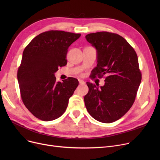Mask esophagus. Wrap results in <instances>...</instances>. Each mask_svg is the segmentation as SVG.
Returning <instances> with one entry per match:
<instances>
[{
	"label": "esophagus",
	"mask_w": 160,
	"mask_h": 160,
	"mask_svg": "<svg viewBox=\"0 0 160 160\" xmlns=\"http://www.w3.org/2000/svg\"><path fill=\"white\" fill-rule=\"evenodd\" d=\"M78 82H79V83H80V84H83V83H85L84 81L82 80H80V79H79V80H78Z\"/></svg>",
	"instance_id": "esophagus-1"
}]
</instances>
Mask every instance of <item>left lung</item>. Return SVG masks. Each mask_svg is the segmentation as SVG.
I'll return each mask as SVG.
<instances>
[{"mask_svg":"<svg viewBox=\"0 0 160 160\" xmlns=\"http://www.w3.org/2000/svg\"><path fill=\"white\" fill-rule=\"evenodd\" d=\"M97 50V66L90 77L102 78L105 84L97 88L87 82L84 102L89 113L98 121L111 123L119 119L132 106L141 81L138 58L133 48L122 36L100 32L86 36Z\"/></svg>","mask_w":160,"mask_h":160,"instance_id":"left-lung-1","label":"left lung"}]
</instances>
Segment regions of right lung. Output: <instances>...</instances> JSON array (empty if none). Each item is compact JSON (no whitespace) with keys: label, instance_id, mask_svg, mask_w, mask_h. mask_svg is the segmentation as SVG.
Here are the masks:
<instances>
[{"label":"right lung","instance_id":"1","mask_svg":"<svg viewBox=\"0 0 160 160\" xmlns=\"http://www.w3.org/2000/svg\"><path fill=\"white\" fill-rule=\"evenodd\" d=\"M80 33L50 30L40 33L25 47L18 71L22 102L38 119L50 121L65 112L78 81L69 77L56 82L54 73L67 65L69 47Z\"/></svg>","mask_w":160,"mask_h":160}]
</instances>
